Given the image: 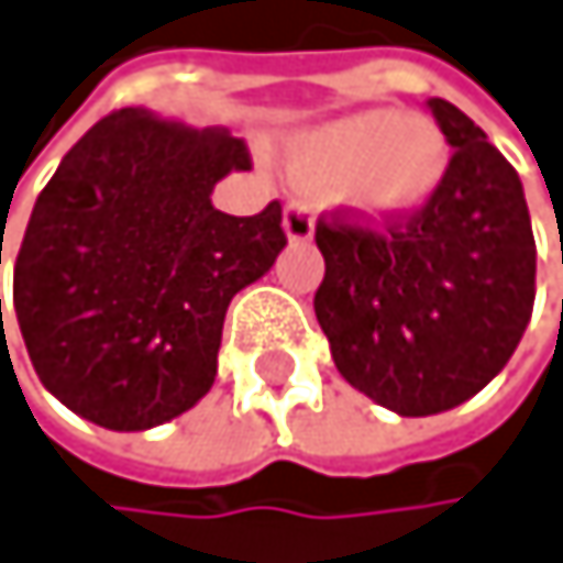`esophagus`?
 I'll return each mask as SVG.
<instances>
[{"mask_svg": "<svg viewBox=\"0 0 563 563\" xmlns=\"http://www.w3.org/2000/svg\"><path fill=\"white\" fill-rule=\"evenodd\" d=\"M284 232L290 243H310L313 240V216L303 202H290L284 209Z\"/></svg>", "mask_w": 563, "mask_h": 563, "instance_id": "34e87169", "label": "esophagus"}]
</instances>
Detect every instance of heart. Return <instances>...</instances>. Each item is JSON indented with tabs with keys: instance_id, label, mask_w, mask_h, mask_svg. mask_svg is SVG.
I'll return each instance as SVG.
<instances>
[{
	"instance_id": "heart-1",
	"label": "heart",
	"mask_w": 563,
	"mask_h": 563,
	"mask_svg": "<svg viewBox=\"0 0 563 563\" xmlns=\"http://www.w3.org/2000/svg\"><path fill=\"white\" fill-rule=\"evenodd\" d=\"M287 162L354 219L398 225L435 199L449 175V144L429 118L375 107L294 134Z\"/></svg>"
}]
</instances>
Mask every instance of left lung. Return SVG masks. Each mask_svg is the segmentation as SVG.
I'll use <instances>...</instances> for the list:
<instances>
[{"label":"left lung","instance_id":"1","mask_svg":"<svg viewBox=\"0 0 563 563\" xmlns=\"http://www.w3.org/2000/svg\"><path fill=\"white\" fill-rule=\"evenodd\" d=\"M456 147L435 199L388 235L320 222V331L351 388L422 419L470 401L504 372L530 310L537 246L523 185L456 103L429 100Z\"/></svg>","mask_w":563,"mask_h":563}]
</instances>
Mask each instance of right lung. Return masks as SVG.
I'll list each match as a JSON object with an SVG mask.
<instances>
[{"label": "right lung", "mask_w": 563, "mask_h": 563, "mask_svg": "<svg viewBox=\"0 0 563 563\" xmlns=\"http://www.w3.org/2000/svg\"><path fill=\"white\" fill-rule=\"evenodd\" d=\"M229 172H250V151L225 128L124 107L40 191L12 307L43 388L80 419L147 432L209 395L229 300L287 246L279 202L212 206Z\"/></svg>", "instance_id": "1"}]
</instances>
